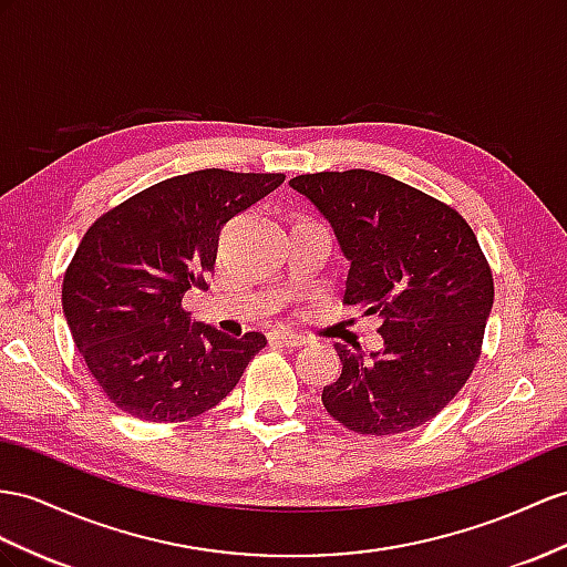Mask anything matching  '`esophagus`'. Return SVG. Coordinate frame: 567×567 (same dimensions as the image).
<instances>
[{"mask_svg": "<svg viewBox=\"0 0 567 567\" xmlns=\"http://www.w3.org/2000/svg\"><path fill=\"white\" fill-rule=\"evenodd\" d=\"M272 340H278V342L285 344V347H301V344H307V338L299 336V332H292V330H278V332H272Z\"/></svg>", "mask_w": 567, "mask_h": 567, "instance_id": "obj_1", "label": "esophagus"}]
</instances>
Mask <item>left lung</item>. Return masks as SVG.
<instances>
[{"mask_svg":"<svg viewBox=\"0 0 567 567\" xmlns=\"http://www.w3.org/2000/svg\"><path fill=\"white\" fill-rule=\"evenodd\" d=\"M350 260L344 303L381 318L383 350L342 342L323 408L342 426L393 435L426 424L467 383L493 307V275L467 220L419 188L369 169L299 174Z\"/></svg>","mask_w":567,"mask_h":567,"instance_id":"left-lung-1","label":"left lung"}]
</instances>
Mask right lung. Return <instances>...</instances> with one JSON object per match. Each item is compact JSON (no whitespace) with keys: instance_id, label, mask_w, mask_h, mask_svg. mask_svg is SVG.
I'll return each mask as SVG.
<instances>
[{"instance_id":"obj_1","label":"right lung","mask_w":567,"mask_h":567,"mask_svg":"<svg viewBox=\"0 0 567 567\" xmlns=\"http://www.w3.org/2000/svg\"><path fill=\"white\" fill-rule=\"evenodd\" d=\"M285 174L198 169L148 186L100 215L62 285L66 323L114 408L145 422H184L215 408L266 347L192 323L182 299L206 289L220 229Z\"/></svg>"}]
</instances>
